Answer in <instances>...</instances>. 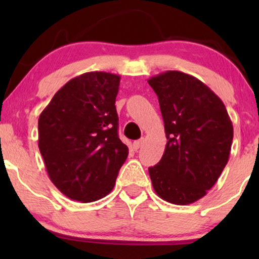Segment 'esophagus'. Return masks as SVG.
I'll use <instances>...</instances> for the list:
<instances>
[{
	"label": "esophagus",
	"mask_w": 259,
	"mask_h": 259,
	"mask_svg": "<svg viewBox=\"0 0 259 259\" xmlns=\"http://www.w3.org/2000/svg\"><path fill=\"white\" fill-rule=\"evenodd\" d=\"M141 145H142V140H136V141H134V144H133V148L135 151H138L140 147H141Z\"/></svg>",
	"instance_id": "esophagus-1"
}]
</instances>
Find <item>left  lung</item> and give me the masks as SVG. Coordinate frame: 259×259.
I'll list each match as a JSON object with an SVG mask.
<instances>
[{"label":"left lung","mask_w":259,"mask_h":259,"mask_svg":"<svg viewBox=\"0 0 259 259\" xmlns=\"http://www.w3.org/2000/svg\"><path fill=\"white\" fill-rule=\"evenodd\" d=\"M164 120L162 158L148 168L162 200L190 204L206 196L227 165L234 129L223 101L201 80L168 70L148 79Z\"/></svg>","instance_id":"8db88e82"}]
</instances>
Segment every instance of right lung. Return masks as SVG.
<instances>
[{
  "label": "right lung",
  "instance_id": "1",
  "mask_svg": "<svg viewBox=\"0 0 259 259\" xmlns=\"http://www.w3.org/2000/svg\"><path fill=\"white\" fill-rule=\"evenodd\" d=\"M120 76L90 72L56 92L38 118V148L47 174L70 200L94 202L114 187L125 162L115 97Z\"/></svg>",
  "mask_w": 259,
  "mask_h": 259
}]
</instances>
